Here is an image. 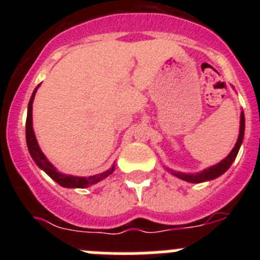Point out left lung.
Returning <instances> with one entry per match:
<instances>
[{
  "label": "left lung",
  "mask_w": 260,
  "mask_h": 260,
  "mask_svg": "<svg viewBox=\"0 0 260 260\" xmlns=\"http://www.w3.org/2000/svg\"><path fill=\"white\" fill-rule=\"evenodd\" d=\"M243 135H245V114H243V110L241 112V117H240V134H238V139L234 144L233 150L229 152V155L226 156L225 158H222L221 161L217 162V164L212 165L210 168H206L202 172H198V173H183V172H178V171H173L171 168H165L168 172H171V174L176 176L177 178H180V180L186 181V182L190 183H201V182H206V181H211L215 180L217 177H220L221 174H224L225 172L228 171L231 165L233 164V161L237 157V153L241 148V144L243 142Z\"/></svg>",
  "instance_id": "obj_1"
}]
</instances>
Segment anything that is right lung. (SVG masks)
Instances as JSON below:
<instances>
[{
	"label": "right lung",
	"mask_w": 260,
	"mask_h": 260,
	"mask_svg": "<svg viewBox=\"0 0 260 260\" xmlns=\"http://www.w3.org/2000/svg\"><path fill=\"white\" fill-rule=\"evenodd\" d=\"M40 86V84H39ZM39 86L36 87L34 93H32L31 99H29L28 108H27V119H26V141H27V147H28V152L31 155V157L34 158V161L36 162L41 171H44L48 176L52 178L53 181H56L58 185H61L62 187H68V189H84V187H89V186L95 185V183L100 182L104 178H107L108 176L113 173L114 169H116V165H112V168H109L108 171L103 172V173L95 174V176L89 177H78V176H71V174H65L61 173V172L57 171V168L52 164L47 158V156L43 153L40 146L38 143V139L35 137V132H34V127H32V103H34V99H35L36 91H38Z\"/></svg>",
	"instance_id": "add662e5"
}]
</instances>
